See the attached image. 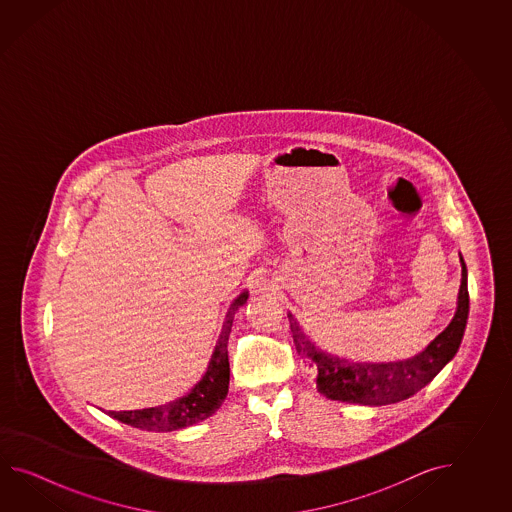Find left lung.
Returning a JSON list of instances; mask_svg holds the SVG:
<instances>
[{
	"label": "left lung",
	"mask_w": 512,
	"mask_h": 512,
	"mask_svg": "<svg viewBox=\"0 0 512 512\" xmlns=\"http://www.w3.org/2000/svg\"><path fill=\"white\" fill-rule=\"evenodd\" d=\"M461 261V285L457 294L456 315L443 333L412 359L397 362H353L340 359L316 348L289 313L294 346L302 359L316 370V390L331 401L340 403L382 404L399 403L425 388L439 371L445 368L459 349L468 318L467 265Z\"/></svg>",
	"instance_id": "8db88e82"
}]
</instances>
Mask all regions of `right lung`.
Instances as JSON below:
<instances>
[{"instance_id": "1", "label": "right lung", "mask_w": 512, "mask_h": 512, "mask_svg": "<svg viewBox=\"0 0 512 512\" xmlns=\"http://www.w3.org/2000/svg\"><path fill=\"white\" fill-rule=\"evenodd\" d=\"M247 298L249 293L243 291L230 304L229 313L225 316V322L221 327L218 344L208 362L207 373L188 395L163 406L130 410V412H109V415L113 419H119L124 425L135 426L148 432H172V430L196 425L199 421H205L210 415L216 414L229 393L230 366L227 344H229L232 320L236 311L247 302Z\"/></svg>"}]
</instances>
